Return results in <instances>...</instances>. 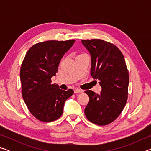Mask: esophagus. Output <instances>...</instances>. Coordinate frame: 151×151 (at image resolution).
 Returning <instances> with one entry per match:
<instances>
[{
  "instance_id": "obj_1",
  "label": "esophagus",
  "mask_w": 151,
  "mask_h": 151,
  "mask_svg": "<svg viewBox=\"0 0 151 151\" xmlns=\"http://www.w3.org/2000/svg\"><path fill=\"white\" fill-rule=\"evenodd\" d=\"M83 90H81V89H78V88H76L75 91H74V93H75V94L81 93H83Z\"/></svg>"
}]
</instances>
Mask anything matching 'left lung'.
<instances>
[{
	"label": "left lung",
	"instance_id": "left-lung-1",
	"mask_svg": "<svg viewBox=\"0 0 151 151\" xmlns=\"http://www.w3.org/2000/svg\"><path fill=\"white\" fill-rule=\"evenodd\" d=\"M91 56V75L98 79L102 87L98 94L86 91L89 102L86 117L103 126L113 122L124 109L128 99L129 75L123 55L118 47L101 39L83 40Z\"/></svg>",
	"mask_w": 151,
	"mask_h": 151
}]
</instances>
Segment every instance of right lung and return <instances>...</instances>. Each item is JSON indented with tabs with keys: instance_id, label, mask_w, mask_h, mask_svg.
I'll use <instances>...</instances> for the list:
<instances>
[{
	"instance_id": "obj_1",
	"label": "right lung",
	"mask_w": 151,
	"mask_h": 151,
	"mask_svg": "<svg viewBox=\"0 0 151 151\" xmlns=\"http://www.w3.org/2000/svg\"><path fill=\"white\" fill-rule=\"evenodd\" d=\"M75 40H48L30 48L22 61L20 77L22 95L29 111L42 122L60 118L66 99L73 95L72 89L63 91L51 83L56 75L61 58Z\"/></svg>"
}]
</instances>
